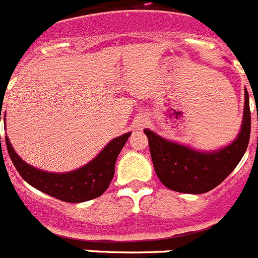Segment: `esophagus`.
<instances>
[{"mask_svg":"<svg viewBox=\"0 0 258 258\" xmlns=\"http://www.w3.org/2000/svg\"><path fill=\"white\" fill-rule=\"evenodd\" d=\"M145 125H146V118L145 117H140L137 121H136V127H137L138 131H140V129H142Z\"/></svg>","mask_w":258,"mask_h":258,"instance_id":"obj_1","label":"esophagus"}]
</instances>
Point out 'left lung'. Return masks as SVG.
<instances>
[{
	"label": "left lung",
	"instance_id": "8db88e82",
	"mask_svg": "<svg viewBox=\"0 0 258 258\" xmlns=\"http://www.w3.org/2000/svg\"><path fill=\"white\" fill-rule=\"evenodd\" d=\"M155 172L164 186L175 192L201 195L214 189L235 169L249 144V95L245 90L241 129L236 140L213 153H201L171 142L145 129Z\"/></svg>",
	"mask_w": 258,
	"mask_h": 258
}]
</instances>
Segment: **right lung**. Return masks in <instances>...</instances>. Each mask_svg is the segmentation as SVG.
I'll list each match as a JSON object with an SVG mask.
<instances>
[{
	"mask_svg": "<svg viewBox=\"0 0 258 258\" xmlns=\"http://www.w3.org/2000/svg\"><path fill=\"white\" fill-rule=\"evenodd\" d=\"M129 136L131 133L114 138L91 162L76 171L66 173L47 172V171H41V169L30 166L15 153L8 136H6L5 141L13 164L15 166L19 175L30 185H32L40 192L57 198V200L77 204V202L94 200L107 190L111 184V180L113 179L114 163H116V159H117L120 151L122 150L124 145L126 144Z\"/></svg>",
	"mask_w": 258,
	"mask_h": 258,
	"instance_id": "obj_1",
	"label": "right lung"
}]
</instances>
